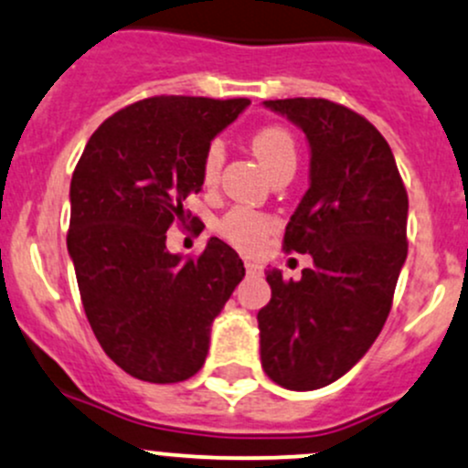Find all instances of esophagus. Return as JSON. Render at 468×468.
Masks as SVG:
<instances>
[{
  "instance_id": "obj_1",
  "label": "esophagus",
  "mask_w": 468,
  "mask_h": 468,
  "mask_svg": "<svg viewBox=\"0 0 468 468\" xmlns=\"http://www.w3.org/2000/svg\"><path fill=\"white\" fill-rule=\"evenodd\" d=\"M245 270H248V274H261V272H263V268H261L259 263H254V261H245Z\"/></svg>"
}]
</instances>
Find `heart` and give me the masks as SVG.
Segmentation results:
<instances>
[{
  "instance_id": "b5f03b06",
  "label": "heart",
  "mask_w": 468,
  "mask_h": 468,
  "mask_svg": "<svg viewBox=\"0 0 468 468\" xmlns=\"http://www.w3.org/2000/svg\"><path fill=\"white\" fill-rule=\"evenodd\" d=\"M252 149L259 155L270 174L279 172L281 167H296V143L292 133L281 124H265L252 135ZM225 160V147L220 140H212L205 147L200 160V176L205 185H214L220 176V167ZM218 234L234 248L256 250L263 239L274 229V218L270 214L256 212L252 207H232L216 225Z\"/></svg>"
}]
</instances>
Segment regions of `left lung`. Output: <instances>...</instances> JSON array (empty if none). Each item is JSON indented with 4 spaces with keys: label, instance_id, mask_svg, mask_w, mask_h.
Listing matches in <instances>:
<instances>
[{
    "label": "left lung",
    "instance_id": "8db88e82",
    "mask_svg": "<svg viewBox=\"0 0 468 468\" xmlns=\"http://www.w3.org/2000/svg\"><path fill=\"white\" fill-rule=\"evenodd\" d=\"M310 143V189L283 236L313 256L299 281L268 270L272 299L259 310L261 364L290 390L333 384L366 355L388 319L409 252V194L373 124L324 98L263 102Z\"/></svg>",
    "mask_w": 468,
    "mask_h": 468
}]
</instances>
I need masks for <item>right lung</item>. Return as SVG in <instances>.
<instances>
[{
  "mask_svg": "<svg viewBox=\"0 0 468 468\" xmlns=\"http://www.w3.org/2000/svg\"><path fill=\"white\" fill-rule=\"evenodd\" d=\"M250 104L155 95L115 112L89 138L71 178L67 248L95 339L124 373L176 384L198 373L209 328L245 276L220 239L196 259L167 252V229L203 187L214 135Z\"/></svg>",
  "mask_w": 468,
  "mask_h": 468,
  "instance_id": "right-lung-1",
  "label": "right lung"
}]
</instances>
